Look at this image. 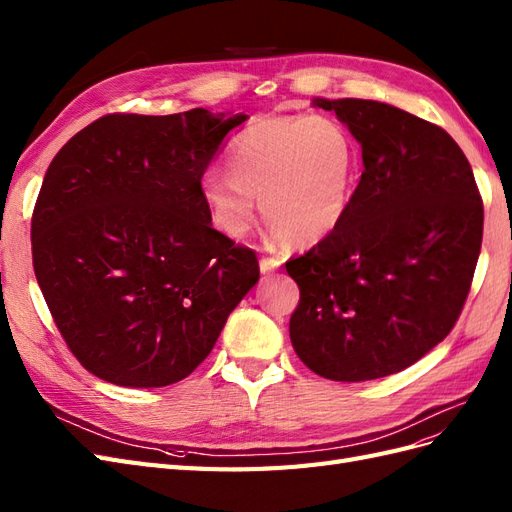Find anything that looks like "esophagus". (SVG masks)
<instances>
[{
    "label": "esophagus",
    "mask_w": 512,
    "mask_h": 512,
    "mask_svg": "<svg viewBox=\"0 0 512 512\" xmlns=\"http://www.w3.org/2000/svg\"><path fill=\"white\" fill-rule=\"evenodd\" d=\"M280 267H282V260H280V258H273V256H262V258H260V271H262V273L278 271Z\"/></svg>",
    "instance_id": "34e87169"
}]
</instances>
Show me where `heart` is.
Returning <instances> with one entry per match:
<instances>
[{"label": "heart", "mask_w": 512, "mask_h": 512, "mask_svg": "<svg viewBox=\"0 0 512 512\" xmlns=\"http://www.w3.org/2000/svg\"><path fill=\"white\" fill-rule=\"evenodd\" d=\"M357 144L325 114L256 120L234 137L228 172L209 170L200 193L215 226L243 239L265 217L288 241L314 243L347 217L357 185Z\"/></svg>", "instance_id": "obj_1"}]
</instances>
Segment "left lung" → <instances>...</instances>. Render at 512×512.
Wrapping results in <instances>:
<instances>
[{"label": "left lung", "mask_w": 512, "mask_h": 512, "mask_svg": "<svg viewBox=\"0 0 512 512\" xmlns=\"http://www.w3.org/2000/svg\"><path fill=\"white\" fill-rule=\"evenodd\" d=\"M362 146L364 172L342 224L286 262L299 286L290 342L331 381L416 364L457 323L482 243L472 165L437 127L388 103L314 99Z\"/></svg>", "instance_id": "left-lung-1"}]
</instances>
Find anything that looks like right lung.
<instances>
[{
  "label": "right lung",
  "instance_id": "right-lung-1",
  "mask_svg": "<svg viewBox=\"0 0 512 512\" xmlns=\"http://www.w3.org/2000/svg\"><path fill=\"white\" fill-rule=\"evenodd\" d=\"M245 114H109L53 157L32 215L34 273L68 349L99 379L189 377L258 282L211 226L200 181Z\"/></svg>",
  "mask_w": 512,
  "mask_h": 512
}]
</instances>
